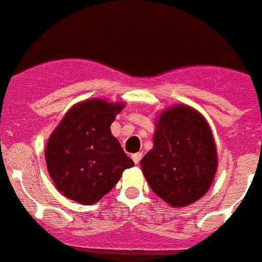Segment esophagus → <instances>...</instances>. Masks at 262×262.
Wrapping results in <instances>:
<instances>
[{"instance_id":"34e87169","label":"esophagus","mask_w":262,"mask_h":262,"mask_svg":"<svg viewBox=\"0 0 262 262\" xmlns=\"http://www.w3.org/2000/svg\"><path fill=\"white\" fill-rule=\"evenodd\" d=\"M142 159V152H136V154L133 155V161L135 162V165H138Z\"/></svg>"}]
</instances>
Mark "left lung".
Masks as SVG:
<instances>
[{
	"label": "left lung",
	"instance_id": "8db88e82",
	"mask_svg": "<svg viewBox=\"0 0 262 262\" xmlns=\"http://www.w3.org/2000/svg\"><path fill=\"white\" fill-rule=\"evenodd\" d=\"M155 194L172 207L205 195L217 171V148L206 119L194 108L177 104L157 119L154 147L140 161Z\"/></svg>",
	"mask_w": 262,
	"mask_h": 262
}]
</instances>
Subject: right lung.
I'll return each instance as SVG.
<instances>
[{
  "label": "right lung",
  "mask_w": 262,
  "mask_h": 262,
  "mask_svg": "<svg viewBox=\"0 0 262 262\" xmlns=\"http://www.w3.org/2000/svg\"><path fill=\"white\" fill-rule=\"evenodd\" d=\"M124 103L90 99L73 105L51 134L45 161L61 194L83 205L96 204L134 162L111 134Z\"/></svg>",
  "instance_id": "obj_1"
}]
</instances>
